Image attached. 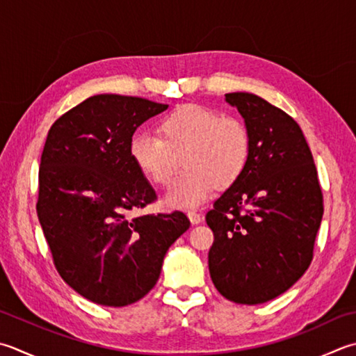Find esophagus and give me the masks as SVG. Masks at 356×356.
<instances>
[{
	"instance_id": "esophagus-1",
	"label": "esophagus",
	"mask_w": 356,
	"mask_h": 356,
	"mask_svg": "<svg viewBox=\"0 0 356 356\" xmlns=\"http://www.w3.org/2000/svg\"><path fill=\"white\" fill-rule=\"evenodd\" d=\"M186 216H188V219L191 220L193 225H197V224H200L202 220H204V216H202V214L197 213V211H188Z\"/></svg>"
}]
</instances>
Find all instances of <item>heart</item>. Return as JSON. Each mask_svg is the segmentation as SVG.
<instances>
[{
  "mask_svg": "<svg viewBox=\"0 0 356 356\" xmlns=\"http://www.w3.org/2000/svg\"><path fill=\"white\" fill-rule=\"evenodd\" d=\"M159 134L137 132L129 154L143 176L159 186L171 182L182 157L185 170L165 196L171 208H196L218 186L238 182L252 152L245 123L196 103L182 104L160 118Z\"/></svg>",
  "mask_w": 356,
  "mask_h": 356,
  "instance_id": "b5f03b06",
  "label": "heart"
}]
</instances>
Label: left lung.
Listing matches in <instances>:
<instances>
[{
    "label": "left lung",
    "mask_w": 356,
    "mask_h": 356,
    "mask_svg": "<svg viewBox=\"0 0 356 356\" xmlns=\"http://www.w3.org/2000/svg\"><path fill=\"white\" fill-rule=\"evenodd\" d=\"M252 136L248 165L207 213L214 287L236 304L282 295L313 259L324 205L316 166L299 124L248 92L225 94Z\"/></svg>",
    "instance_id": "left-lung-1"
}]
</instances>
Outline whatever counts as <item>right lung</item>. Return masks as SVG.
I'll use <instances>...</instances> for the list:
<instances>
[{"label": "right lung", "instance_id": "1", "mask_svg": "<svg viewBox=\"0 0 356 356\" xmlns=\"http://www.w3.org/2000/svg\"><path fill=\"white\" fill-rule=\"evenodd\" d=\"M168 108L140 97L100 94L47 132L37 214L55 268L83 298L123 307L154 287L168 248L188 228L182 211L131 216L157 199L132 162L129 142Z\"/></svg>", "mask_w": 356, "mask_h": 356}]
</instances>
